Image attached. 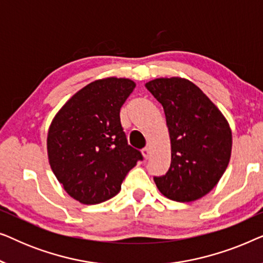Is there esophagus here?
<instances>
[{
    "mask_svg": "<svg viewBox=\"0 0 263 263\" xmlns=\"http://www.w3.org/2000/svg\"><path fill=\"white\" fill-rule=\"evenodd\" d=\"M142 156L145 159H148V158L151 157V148L149 147H146V148L142 149Z\"/></svg>",
    "mask_w": 263,
    "mask_h": 263,
    "instance_id": "34e87169",
    "label": "esophagus"
}]
</instances>
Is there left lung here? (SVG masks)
Wrapping results in <instances>:
<instances>
[{"mask_svg":"<svg viewBox=\"0 0 263 263\" xmlns=\"http://www.w3.org/2000/svg\"><path fill=\"white\" fill-rule=\"evenodd\" d=\"M146 88L164 107L171 141V165L154 177L167 199L192 202L207 195L224 175L232 132L218 106L188 79L157 78Z\"/></svg>","mask_w":263,"mask_h":263,"instance_id":"8db88e82","label":"left lung"}]
</instances>
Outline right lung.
I'll list each match as a JSON object with an SVG mask.
<instances>
[{
  "instance_id": "right-lung-1",
  "label": "right lung",
  "mask_w": 263,
  "mask_h": 263,
  "mask_svg": "<svg viewBox=\"0 0 263 263\" xmlns=\"http://www.w3.org/2000/svg\"><path fill=\"white\" fill-rule=\"evenodd\" d=\"M135 86L127 78L98 79L70 97L52 118L46 138L49 164L68 195L80 203L114 197L142 159L127 143L120 120Z\"/></svg>"
}]
</instances>
